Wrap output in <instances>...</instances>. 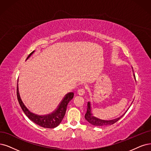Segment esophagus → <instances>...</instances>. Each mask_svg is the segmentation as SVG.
Listing matches in <instances>:
<instances>
[{
    "label": "esophagus",
    "instance_id": "1",
    "mask_svg": "<svg viewBox=\"0 0 151 151\" xmlns=\"http://www.w3.org/2000/svg\"><path fill=\"white\" fill-rule=\"evenodd\" d=\"M85 90L84 88H81L80 90H78V94L80 96H83V94H85Z\"/></svg>",
    "mask_w": 151,
    "mask_h": 151
}]
</instances>
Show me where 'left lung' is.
<instances>
[{
    "instance_id": "obj_1",
    "label": "left lung",
    "mask_w": 151,
    "mask_h": 151,
    "mask_svg": "<svg viewBox=\"0 0 151 151\" xmlns=\"http://www.w3.org/2000/svg\"><path fill=\"white\" fill-rule=\"evenodd\" d=\"M132 72H134L133 69H132ZM133 75H134V79L136 80V77H135L134 74V73H133ZM123 115L121 116V117H119V118H118L112 119V120L100 119L93 115V114L91 113V103H90V102H88L87 111H86V113L85 114V118L86 121H88V122H90V123L92 125L96 126H109V125H112V124H114L115 122L119 121L122 118V117L123 116Z\"/></svg>"
}]
</instances>
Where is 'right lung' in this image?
<instances>
[{"instance_id": "add662e5", "label": "right lung", "mask_w": 151, "mask_h": 151, "mask_svg": "<svg viewBox=\"0 0 151 151\" xmlns=\"http://www.w3.org/2000/svg\"><path fill=\"white\" fill-rule=\"evenodd\" d=\"M34 52L35 50L28 56L27 60L29 59L30 57V56ZM17 96L18 101L19 104L20 105L22 109L23 110L24 113L31 121H32L33 122H35V124L45 128H55L56 127H57L61 123V121L63 120L66 111L67 106H68V103L73 99V98L74 93L71 92L66 94L62 101L60 103V104L58 105L57 109L53 111L51 114L43 116H40L32 113L31 111L25 106V105L24 104L23 101H22L20 96L18 83L17 86Z\"/></svg>"}]
</instances>
